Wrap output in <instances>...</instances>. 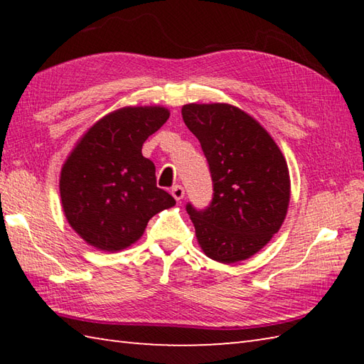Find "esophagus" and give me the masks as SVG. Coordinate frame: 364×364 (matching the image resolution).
I'll use <instances>...</instances> for the list:
<instances>
[{"mask_svg":"<svg viewBox=\"0 0 364 364\" xmlns=\"http://www.w3.org/2000/svg\"><path fill=\"white\" fill-rule=\"evenodd\" d=\"M172 196L175 200H181L184 197V188L180 186V184H176V186L172 188Z\"/></svg>","mask_w":364,"mask_h":364,"instance_id":"obj_1","label":"esophagus"}]
</instances>
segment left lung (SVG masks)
<instances>
[{
	"label": "left lung",
	"instance_id": "left-lung-1",
	"mask_svg": "<svg viewBox=\"0 0 364 364\" xmlns=\"http://www.w3.org/2000/svg\"><path fill=\"white\" fill-rule=\"evenodd\" d=\"M183 120L210 164L213 200L186 211L197 241L214 261L236 262L259 252L280 230L291 183L283 153L249 114L225 103L184 105Z\"/></svg>",
	"mask_w": 364,
	"mask_h": 364
}]
</instances>
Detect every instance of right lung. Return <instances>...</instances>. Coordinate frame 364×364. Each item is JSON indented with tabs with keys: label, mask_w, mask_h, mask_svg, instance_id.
Listing matches in <instances>:
<instances>
[{
	"label": "right lung",
	"mask_w": 364,
	"mask_h": 364,
	"mask_svg": "<svg viewBox=\"0 0 364 364\" xmlns=\"http://www.w3.org/2000/svg\"><path fill=\"white\" fill-rule=\"evenodd\" d=\"M161 106L122 107L87 129L60 170V202L70 227L98 250L117 252L144 235L175 198L156 186L142 145L168 119Z\"/></svg>",
	"instance_id": "obj_1"
}]
</instances>
